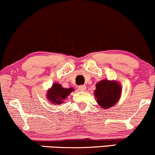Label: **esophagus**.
Segmentation results:
<instances>
[{
    "label": "esophagus",
    "mask_w": 155,
    "mask_h": 155,
    "mask_svg": "<svg viewBox=\"0 0 155 155\" xmlns=\"http://www.w3.org/2000/svg\"><path fill=\"white\" fill-rule=\"evenodd\" d=\"M87 87L85 85H80V86H79V90H80V91H85Z\"/></svg>",
    "instance_id": "34e87169"
}]
</instances>
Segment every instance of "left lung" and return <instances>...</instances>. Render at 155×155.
Returning a JSON list of instances; mask_svg holds the SVG:
<instances>
[{
  "mask_svg": "<svg viewBox=\"0 0 155 155\" xmlns=\"http://www.w3.org/2000/svg\"><path fill=\"white\" fill-rule=\"evenodd\" d=\"M95 88L94 95L96 101L104 110L116 105L122 95L121 84L116 80H101L96 84Z\"/></svg>",
  "mask_w": 155,
  "mask_h": 155,
  "instance_id": "8db88e82",
  "label": "left lung"
}]
</instances>
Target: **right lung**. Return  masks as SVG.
Segmentation results:
<instances>
[{"instance_id":"1","label":"right lung","mask_w":155,"mask_h":155,"mask_svg":"<svg viewBox=\"0 0 155 155\" xmlns=\"http://www.w3.org/2000/svg\"><path fill=\"white\" fill-rule=\"evenodd\" d=\"M72 87L64 88L59 83L52 84V86L47 92V98L51 105H60L63 104L67 97L74 91Z\"/></svg>"}]
</instances>
